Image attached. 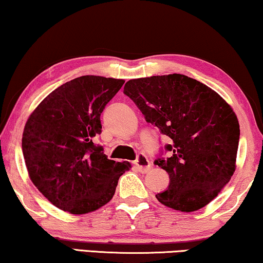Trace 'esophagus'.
<instances>
[{"label":"esophagus","instance_id":"34e87169","mask_svg":"<svg viewBox=\"0 0 263 263\" xmlns=\"http://www.w3.org/2000/svg\"><path fill=\"white\" fill-rule=\"evenodd\" d=\"M134 164L137 166V168L140 172H142V173H146V172H148L151 170V163L150 161H148V158L145 156V155H139L137 161L134 162Z\"/></svg>","mask_w":263,"mask_h":263}]
</instances>
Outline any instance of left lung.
Instances as JSON below:
<instances>
[{
	"label": "left lung",
	"mask_w": 263,
	"mask_h": 263,
	"mask_svg": "<svg viewBox=\"0 0 263 263\" xmlns=\"http://www.w3.org/2000/svg\"><path fill=\"white\" fill-rule=\"evenodd\" d=\"M124 93L172 139L166 146L172 156L155 161L171 179L156 199L181 212L209 205L236 168L240 129L231 105L205 84L176 73L130 79Z\"/></svg>",
	"instance_id": "left-lung-1"
}]
</instances>
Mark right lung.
<instances>
[{"instance_id": "obj_1", "label": "right lung", "mask_w": 263, "mask_h": 263, "mask_svg": "<svg viewBox=\"0 0 263 263\" xmlns=\"http://www.w3.org/2000/svg\"><path fill=\"white\" fill-rule=\"evenodd\" d=\"M124 84L123 79L83 76L45 97L25 123L22 138L28 174L60 210L85 215L115 195L129 162L108 160L92 139L101 134L100 116Z\"/></svg>"}]
</instances>
